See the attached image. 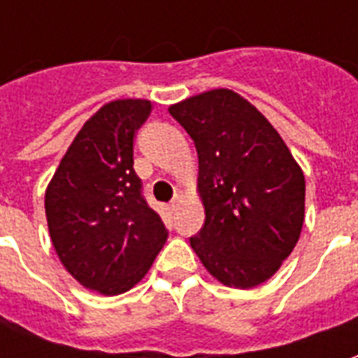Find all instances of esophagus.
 <instances>
[{"label":"esophagus","instance_id":"34e87169","mask_svg":"<svg viewBox=\"0 0 358 358\" xmlns=\"http://www.w3.org/2000/svg\"><path fill=\"white\" fill-rule=\"evenodd\" d=\"M178 205H180V197H178V195H176V197H174V199H172V201L169 203V207H166V209L171 210V213H176V209H178Z\"/></svg>","mask_w":358,"mask_h":358}]
</instances>
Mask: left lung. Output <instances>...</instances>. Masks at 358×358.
<instances>
[{"label":"left lung","instance_id":"1","mask_svg":"<svg viewBox=\"0 0 358 358\" xmlns=\"http://www.w3.org/2000/svg\"><path fill=\"white\" fill-rule=\"evenodd\" d=\"M197 149L205 224L192 248L218 282H266L299 240L305 176L274 126L232 90H210L169 109Z\"/></svg>","mask_w":358,"mask_h":358}]
</instances>
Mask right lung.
Returning <instances> with one entry per match:
<instances>
[{"label":"right lung","instance_id":"add662e5","mask_svg":"<svg viewBox=\"0 0 358 358\" xmlns=\"http://www.w3.org/2000/svg\"><path fill=\"white\" fill-rule=\"evenodd\" d=\"M148 99H117L90 118L45 192V217L61 263L84 287L128 292L145 276L169 230L134 171V134Z\"/></svg>","mask_w":358,"mask_h":358}]
</instances>
